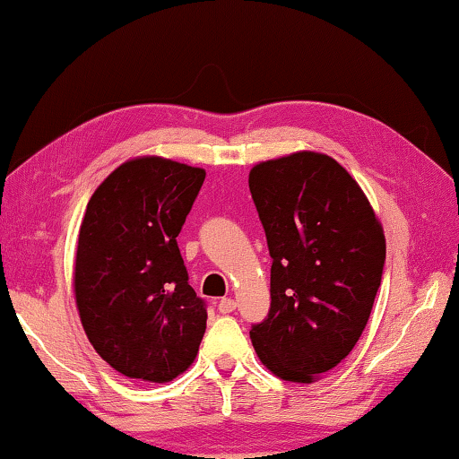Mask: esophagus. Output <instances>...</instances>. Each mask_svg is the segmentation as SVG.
I'll list each match as a JSON object with an SVG mask.
<instances>
[{"label":"esophagus","instance_id":"obj_1","mask_svg":"<svg viewBox=\"0 0 459 459\" xmlns=\"http://www.w3.org/2000/svg\"><path fill=\"white\" fill-rule=\"evenodd\" d=\"M236 309V301L231 299V298H223L221 301H220V312L221 314H231Z\"/></svg>","mask_w":459,"mask_h":459}]
</instances>
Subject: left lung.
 Returning a JSON list of instances; mask_svg holds the SVG:
<instances>
[{
    "label": "left lung",
    "mask_w": 459,
    "mask_h": 459,
    "mask_svg": "<svg viewBox=\"0 0 459 459\" xmlns=\"http://www.w3.org/2000/svg\"><path fill=\"white\" fill-rule=\"evenodd\" d=\"M271 266V312L250 330L260 363L285 382L314 384L355 347L385 260L384 225L334 158L295 152L248 174Z\"/></svg>",
    "instance_id": "1"
}]
</instances>
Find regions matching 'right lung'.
Masks as SVG:
<instances>
[{
    "label": "right lung",
    "instance_id": "right-lung-1",
    "mask_svg": "<svg viewBox=\"0 0 459 459\" xmlns=\"http://www.w3.org/2000/svg\"><path fill=\"white\" fill-rule=\"evenodd\" d=\"M203 180V168L139 156L88 201L74 263L77 314L98 355L131 379L172 382L199 352L207 309L176 236Z\"/></svg>",
    "mask_w": 459,
    "mask_h": 459
}]
</instances>
